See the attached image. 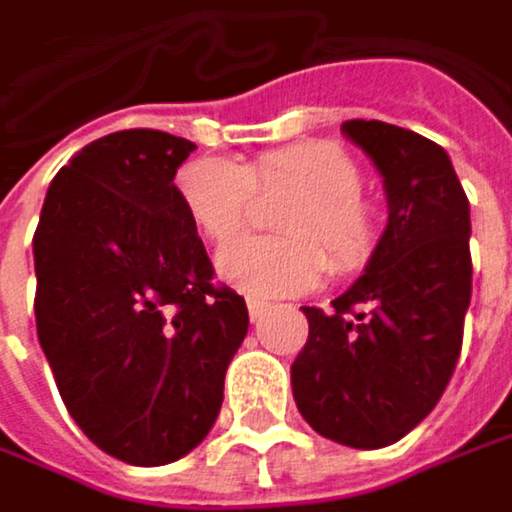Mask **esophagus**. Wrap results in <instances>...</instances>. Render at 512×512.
<instances>
[{
	"instance_id": "obj_1",
	"label": "esophagus",
	"mask_w": 512,
	"mask_h": 512,
	"mask_svg": "<svg viewBox=\"0 0 512 512\" xmlns=\"http://www.w3.org/2000/svg\"><path fill=\"white\" fill-rule=\"evenodd\" d=\"M265 311H268V303H265V300H259V297H247V314H250V320H253V323H256Z\"/></svg>"
}]
</instances>
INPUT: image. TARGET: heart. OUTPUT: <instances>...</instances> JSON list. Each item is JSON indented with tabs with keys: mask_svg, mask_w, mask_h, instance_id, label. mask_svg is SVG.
Here are the masks:
<instances>
[{
	"mask_svg": "<svg viewBox=\"0 0 512 512\" xmlns=\"http://www.w3.org/2000/svg\"><path fill=\"white\" fill-rule=\"evenodd\" d=\"M361 183V165L332 142L285 145L241 165L201 157L177 171L180 203L215 247L253 221L256 198L291 195L274 218L285 236L244 238L218 256V274L262 297L300 294L326 271L352 276L373 262L382 244V215Z\"/></svg>",
	"mask_w": 512,
	"mask_h": 512,
	"instance_id": "1",
	"label": "heart"
}]
</instances>
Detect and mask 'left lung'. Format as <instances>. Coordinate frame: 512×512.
<instances>
[{
  "instance_id": "left-lung-1",
  "label": "left lung",
  "mask_w": 512,
  "mask_h": 512,
  "mask_svg": "<svg viewBox=\"0 0 512 512\" xmlns=\"http://www.w3.org/2000/svg\"><path fill=\"white\" fill-rule=\"evenodd\" d=\"M341 130L382 171L390 218L347 294L329 311L303 306L309 341L291 387L317 434L382 449L434 411L455 373L472 297L469 201L437 142L376 119Z\"/></svg>"
}]
</instances>
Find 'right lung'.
<instances>
[{"label":"right lung","mask_w":512,"mask_h":512,"mask_svg":"<svg viewBox=\"0 0 512 512\" xmlns=\"http://www.w3.org/2000/svg\"><path fill=\"white\" fill-rule=\"evenodd\" d=\"M195 142L133 128L84 145L34 233L37 338L92 443L133 466L192 452L224 402L247 306L212 262L174 174Z\"/></svg>","instance_id":"right-lung-1"}]
</instances>
